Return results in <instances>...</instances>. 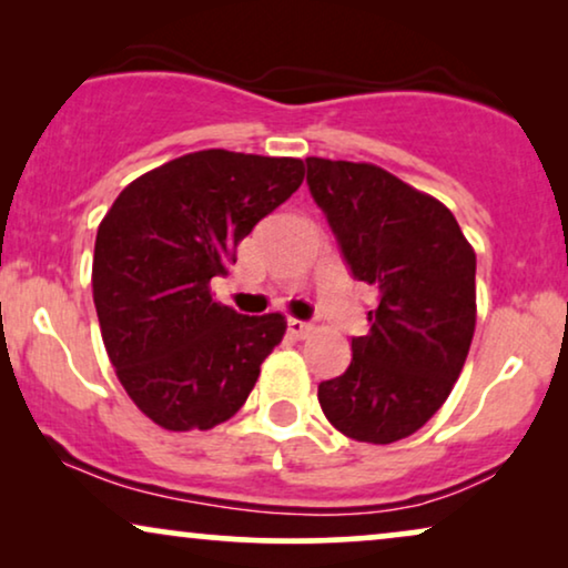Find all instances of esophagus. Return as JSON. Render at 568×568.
Masks as SVG:
<instances>
[{"label":"esophagus","mask_w":568,"mask_h":568,"mask_svg":"<svg viewBox=\"0 0 568 568\" xmlns=\"http://www.w3.org/2000/svg\"><path fill=\"white\" fill-rule=\"evenodd\" d=\"M286 325H290L292 336H297V338H305L307 333L313 331V325L305 323V321H297V317H290V321H286Z\"/></svg>","instance_id":"34e87169"}]
</instances>
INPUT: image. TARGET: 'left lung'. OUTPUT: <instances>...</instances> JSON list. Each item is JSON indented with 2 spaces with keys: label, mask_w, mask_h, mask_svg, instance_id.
Here are the masks:
<instances>
[{
  "label": "left lung",
  "mask_w": 568,
  "mask_h": 568,
  "mask_svg": "<svg viewBox=\"0 0 568 568\" xmlns=\"http://www.w3.org/2000/svg\"><path fill=\"white\" fill-rule=\"evenodd\" d=\"M307 185L356 282L375 286L352 364L317 385L328 422L390 445L422 429L460 377L476 331V253L453 212L369 162L307 158Z\"/></svg>",
  "instance_id": "obj_1"
}]
</instances>
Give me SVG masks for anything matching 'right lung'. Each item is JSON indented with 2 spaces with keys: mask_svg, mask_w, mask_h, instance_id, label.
Returning <instances> with one entry per match:
<instances>
[{
  "mask_svg": "<svg viewBox=\"0 0 568 568\" xmlns=\"http://www.w3.org/2000/svg\"><path fill=\"white\" fill-rule=\"evenodd\" d=\"M294 158L204 150L154 168L100 222L92 300L123 390L170 432L235 416L282 341L278 313L240 315L212 300L237 243L302 185Z\"/></svg>",
  "mask_w": 568,
  "mask_h": 568,
  "instance_id": "add662e5",
  "label": "right lung"
}]
</instances>
